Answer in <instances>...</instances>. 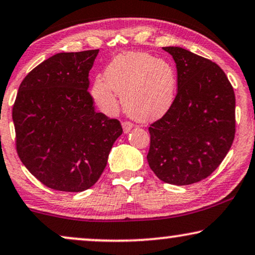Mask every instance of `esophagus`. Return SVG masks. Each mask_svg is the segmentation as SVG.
<instances>
[{"mask_svg": "<svg viewBox=\"0 0 255 255\" xmlns=\"http://www.w3.org/2000/svg\"><path fill=\"white\" fill-rule=\"evenodd\" d=\"M122 128H124V131L126 134L129 133L131 128H133V124H131V122H129V121H125L124 124H122Z\"/></svg>", "mask_w": 255, "mask_h": 255, "instance_id": "esophagus-1", "label": "esophagus"}]
</instances>
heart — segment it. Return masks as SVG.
<instances>
[{
    "label": "heart",
    "instance_id": "b5f03b06",
    "mask_svg": "<svg viewBox=\"0 0 255 255\" xmlns=\"http://www.w3.org/2000/svg\"><path fill=\"white\" fill-rule=\"evenodd\" d=\"M177 78L170 64L145 52H128L112 60L92 97L104 112L117 111V92L127 114L138 121L158 119L174 103Z\"/></svg>",
    "mask_w": 255,
    "mask_h": 255
}]
</instances>
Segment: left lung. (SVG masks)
I'll return each instance as SVG.
<instances>
[{
  "label": "left lung",
  "instance_id": "left-lung-1",
  "mask_svg": "<svg viewBox=\"0 0 255 255\" xmlns=\"http://www.w3.org/2000/svg\"><path fill=\"white\" fill-rule=\"evenodd\" d=\"M177 69V94L149 127V167L161 181L189 185L212 174L236 134V97L216 63L178 46H167Z\"/></svg>",
  "mask_w": 255,
  "mask_h": 255
}]
</instances>
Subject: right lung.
<instances>
[{
  "label": "right lung",
  "mask_w": 255,
  "mask_h": 255,
  "mask_svg": "<svg viewBox=\"0 0 255 255\" xmlns=\"http://www.w3.org/2000/svg\"><path fill=\"white\" fill-rule=\"evenodd\" d=\"M99 50L50 57L19 85L12 107L17 154L47 188L80 192L98 182L120 121L94 111L88 73Z\"/></svg>",
  "instance_id": "right-lung-1"
}]
</instances>
